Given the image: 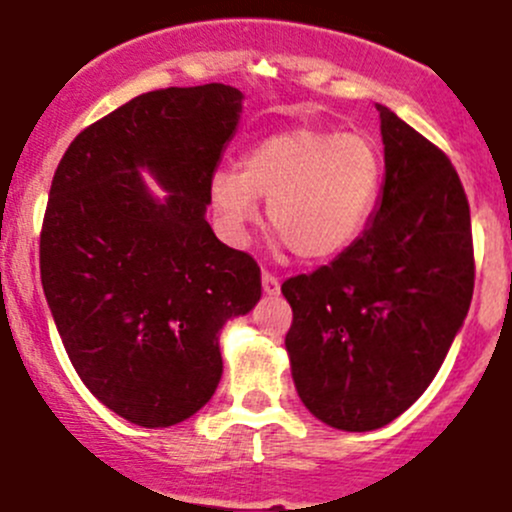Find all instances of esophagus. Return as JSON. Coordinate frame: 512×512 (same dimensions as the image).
Masks as SVG:
<instances>
[{
  "label": "esophagus",
  "instance_id": "1",
  "mask_svg": "<svg viewBox=\"0 0 512 512\" xmlns=\"http://www.w3.org/2000/svg\"><path fill=\"white\" fill-rule=\"evenodd\" d=\"M262 292L270 297L280 295V280L275 275H270V272H262Z\"/></svg>",
  "mask_w": 512,
  "mask_h": 512
}]
</instances>
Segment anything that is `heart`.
I'll return each instance as SVG.
<instances>
[{
    "label": "heart",
    "instance_id": "1",
    "mask_svg": "<svg viewBox=\"0 0 512 512\" xmlns=\"http://www.w3.org/2000/svg\"><path fill=\"white\" fill-rule=\"evenodd\" d=\"M380 177V155L367 137L297 124L247 147L240 170L212 172L210 207L220 235L242 247L260 220L257 200H265L280 245L305 262H325L365 230Z\"/></svg>",
    "mask_w": 512,
    "mask_h": 512
}]
</instances>
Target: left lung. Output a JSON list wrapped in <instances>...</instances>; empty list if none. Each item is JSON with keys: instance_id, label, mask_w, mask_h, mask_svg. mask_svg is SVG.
Masks as SVG:
<instances>
[{"instance_id": "obj_1", "label": "left lung", "mask_w": 512, "mask_h": 512, "mask_svg": "<svg viewBox=\"0 0 512 512\" xmlns=\"http://www.w3.org/2000/svg\"><path fill=\"white\" fill-rule=\"evenodd\" d=\"M385 177L362 235L330 265L282 285L302 405L325 425L393 423L438 375L473 300L470 207L458 172L377 104Z\"/></svg>"}]
</instances>
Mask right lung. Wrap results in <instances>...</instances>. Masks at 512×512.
Instances as JSON below:
<instances>
[{
	"label": "right lung",
	"instance_id": "add662e5",
	"mask_svg": "<svg viewBox=\"0 0 512 512\" xmlns=\"http://www.w3.org/2000/svg\"><path fill=\"white\" fill-rule=\"evenodd\" d=\"M242 99L220 82L140 94L79 132L54 172L44 297L79 380L140 428H170L210 403L222 327L262 295L257 262L205 217Z\"/></svg>",
	"mask_w": 512,
	"mask_h": 512
}]
</instances>
